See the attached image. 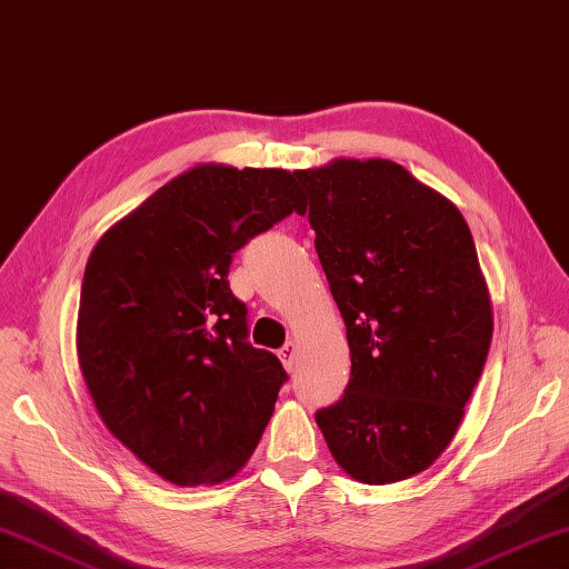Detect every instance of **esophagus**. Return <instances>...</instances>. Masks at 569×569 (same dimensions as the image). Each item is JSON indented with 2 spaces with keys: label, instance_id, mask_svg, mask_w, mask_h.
Here are the masks:
<instances>
[{
  "label": "esophagus",
  "instance_id": "34e87169",
  "mask_svg": "<svg viewBox=\"0 0 569 569\" xmlns=\"http://www.w3.org/2000/svg\"><path fill=\"white\" fill-rule=\"evenodd\" d=\"M278 358H281V362H283V367L288 372L293 370L296 367V360H298V342L296 340H291V342H286L281 350H278Z\"/></svg>",
  "mask_w": 569,
  "mask_h": 569
}]
</instances>
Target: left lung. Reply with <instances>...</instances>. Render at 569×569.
<instances>
[{
	"mask_svg": "<svg viewBox=\"0 0 569 569\" xmlns=\"http://www.w3.org/2000/svg\"><path fill=\"white\" fill-rule=\"evenodd\" d=\"M293 174L352 360L342 399L316 421L355 481H405L451 443L491 348L471 229L392 160L338 158Z\"/></svg>",
	"mask_w": 569,
	"mask_h": 569,
	"instance_id": "left-lung-1",
	"label": "left lung"
}]
</instances>
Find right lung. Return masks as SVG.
Returning <instances> with one entry per match:
<instances>
[{"instance_id":"obj_1","label":"right lung","mask_w":569,"mask_h":569,"mask_svg":"<svg viewBox=\"0 0 569 569\" xmlns=\"http://www.w3.org/2000/svg\"><path fill=\"white\" fill-rule=\"evenodd\" d=\"M293 211L288 170L197 164L110 227L86 263L76 348L108 431L174 486L237 473L288 380L247 340L233 253Z\"/></svg>"}]
</instances>
